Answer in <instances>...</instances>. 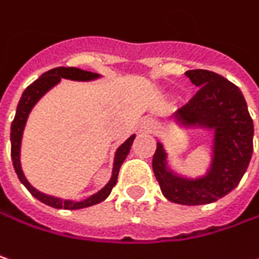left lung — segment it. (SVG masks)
<instances>
[{"instance_id": "8db88e82", "label": "left lung", "mask_w": 259, "mask_h": 259, "mask_svg": "<svg viewBox=\"0 0 259 259\" xmlns=\"http://www.w3.org/2000/svg\"><path fill=\"white\" fill-rule=\"evenodd\" d=\"M186 76L199 90L177 110V118L186 126L215 131L212 165L202 178H181L168 169L166 153L157 143L152 166L168 200L206 205L230 193L246 172L253 150V122L242 91L229 79L205 69L189 70Z\"/></svg>"}]
</instances>
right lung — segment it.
Returning <instances> with one entry per match:
<instances>
[{
    "label": "right lung",
    "mask_w": 259,
    "mask_h": 259,
    "mask_svg": "<svg viewBox=\"0 0 259 259\" xmlns=\"http://www.w3.org/2000/svg\"><path fill=\"white\" fill-rule=\"evenodd\" d=\"M62 78L73 79V81H91V79L99 78V73H93V72L82 70V69H78V67H56V69H51V70L46 72L35 82L30 83L28 88L23 91V94L20 97V102L17 104L16 116H14L13 122H11V134H10V140H11V159H13V166H14V171H16L17 177H19V180L22 181V184L28 189L33 197H36L38 200H41L42 203H46L48 206H53V208H57V209H81V208H87V206L100 203L110 194L112 189L115 187V184L118 181L120 165L125 160V157L128 156L130 149L133 146V141L136 139V136H131L123 144H120L119 149L116 150L110 181L103 187L100 192L90 196L88 199H85L82 202L62 200L59 197L48 196V194L41 193L36 189H33L28 183V180L25 178V176H23V171H22V166H20V143H22L23 130H25L26 119H28L32 107L35 106V103L38 102L50 88H53L56 83L60 82Z\"/></svg>",
    "instance_id": "1"
}]
</instances>
